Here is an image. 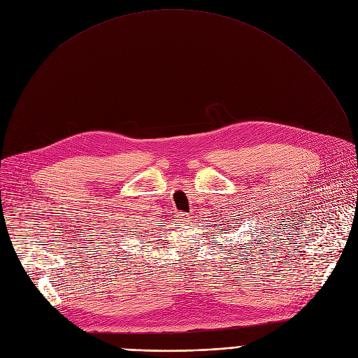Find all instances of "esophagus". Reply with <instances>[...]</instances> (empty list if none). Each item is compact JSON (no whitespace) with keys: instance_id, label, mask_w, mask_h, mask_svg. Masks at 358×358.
Returning a JSON list of instances; mask_svg holds the SVG:
<instances>
[{"instance_id":"obj_1","label":"esophagus","mask_w":358,"mask_h":358,"mask_svg":"<svg viewBox=\"0 0 358 358\" xmlns=\"http://www.w3.org/2000/svg\"><path fill=\"white\" fill-rule=\"evenodd\" d=\"M188 218H189V215L185 214V213H179V214L176 215V220L179 221V223H182V224L188 223Z\"/></svg>"}]
</instances>
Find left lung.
Segmentation results:
<instances>
[{"label": "left lung", "mask_w": 358, "mask_h": 358, "mask_svg": "<svg viewBox=\"0 0 358 358\" xmlns=\"http://www.w3.org/2000/svg\"><path fill=\"white\" fill-rule=\"evenodd\" d=\"M257 239H258V237H257Z\"/></svg>", "instance_id": "1"}]
</instances>
